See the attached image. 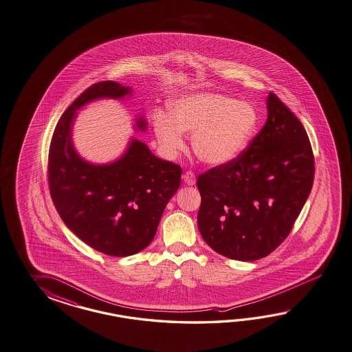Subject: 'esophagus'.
<instances>
[{"label": "esophagus", "mask_w": 352, "mask_h": 352, "mask_svg": "<svg viewBox=\"0 0 352 352\" xmlns=\"http://www.w3.org/2000/svg\"><path fill=\"white\" fill-rule=\"evenodd\" d=\"M183 180L187 186H195L196 184V175L192 172H187L183 175Z\"/></svg>", "instance_id": "obj_1"}]
</instances>
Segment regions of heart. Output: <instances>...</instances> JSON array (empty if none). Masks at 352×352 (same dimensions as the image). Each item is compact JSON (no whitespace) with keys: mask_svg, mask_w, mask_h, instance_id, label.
<instances>
[{"mask_svg":"<svg viewBox=\"0 0 352 352\" xmlns=\"http://www.w3.org/2000/svg\"><path fill=\"white\" fill-rule=\"evenodd\" d=\"M258 124L259 113L253 104L229 95L196 93L173 99L169 117L156 113L154 133L169 159L184 148L182 133H192V148L198 159L211 166H223L244 154Z\"/></svg>","mask_w":352,"mask_h":352,"instance_id":"1","label":"heart"}]
</instances>
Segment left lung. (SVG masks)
I'll return each mask as SVG.
<instances>
[{
	"instance_id": "obj_1",
	"label": "left lung",
	"mask_w": 352,
	"mask_h": 352,
	"mask_svg": "<svg viewBox=\"0 0 352 352\" xmlns=\"http://www.w3.org/2000/svg\"><path fill=\"white\" fill-rule=\"evenodd\" d=\"M267 120L235 162L198 177L199 232L216 253L257 261L292 232L314 179V159L300 120L267 96Z\"/></svg>"
}]
</instances>
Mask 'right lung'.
<instances>
[{
  "instance_id": "1",
  "label": "right lung",
  "mask_w": 352,
  "mask_h": 352,
  "mask_svg": "<svg viewBox=\"0 0 352 352\" xmlns=\"http://www.w3.org/2000/svg\"><path fill=\"white\" fill-rule=\"evenodd\" d=\"M132 94L131 86L116 81L90 86L62 114L48 157L52 199L60 219L87 245L113 257L136 254L153 241L182 175L179 165L159 159L138 138H129L111 163L87 162L75 148L72 129L81 108ZM146 129L145 117L138 114L133 129Z\"/></svg>"
}]
</instances>
